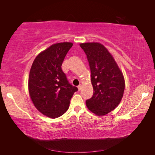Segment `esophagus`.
Here are the masks:
<instances>
[{"label": "esophagus", "mask_w": 155, "mask_h": 155, "mask_svg": "<svg viewBox=\"0 0 155 155\" xmlns=\"http://www.w3.org/2000/svg\"><path fill=\"white\" fill-rule=\"evenodd\" d=\"M81 88H82V85H81V84H79V85H78V91H81Z\"/></svg>", "instance_id": "34e87169"}]
</instances>
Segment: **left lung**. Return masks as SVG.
Masks as SVG:
<instances>
[{"mask_svg": "<svg viewBox=\"0 0 155 155\" xmlns=\"http://www.w3.org/2000/svg\"><path fill=\"white\" fill-rule=\"evenodd\" d=\"M80 47L87 55L91 72L93 94L86 101L88 110L98 116L110 113L123 98L124 78L113 56L98 42H86Z\"/></svg>", "mask_w": 155, "mask_h": 155, "instance_id": "obj_1", "label": "left lung"}]
</instances>
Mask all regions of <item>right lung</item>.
Returning a JSON list of instances; mask_svg holds the SVG:
<instances>
[{
  "mask_svg": "<svg viewBox=\"0 0 155 155\" xmlns=\"http://www.w3.org/2000/svg\"><path fill=\"white\" fill-rule=\"evenodd\" d=\"M72 42H59L49 47L35 58L29 73L28 91L35 107L51 118L68 110L77 87L72 86L61 68Z\"/></svg>",
  "mask_w": 155,
  "mask_h": 155,
  "instance_id": "1",
  "label": "right lung"
}]
</instances>
